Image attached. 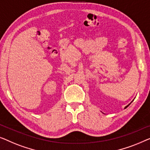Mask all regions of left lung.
Listing matches in <instances>:
<instances>
[{
    "mask_svg": "<svg viewBox=\"0 0 150 150\" xmlns=\"http://www.w3.org/2000/svg\"><path fill=\"white\" fill-rule=\"evenodd\" d=\"M129 105H130V104H129ZM128 105H127V106H126V107H125V108H126V107H128Z\"/></svg>",
    "mask_w": 150,
    "mask_h": 150,
    "instance_id": "obj_1",
    "label": "left lung"
}]
</instances>
